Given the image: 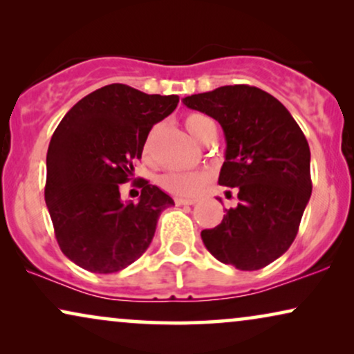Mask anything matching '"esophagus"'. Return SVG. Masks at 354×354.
I'll use <instances>...</instances> for the list:
<instances>
[{
  "instance_id": "1",
  "label": "esophagus",
  "mask_w": 354,
  "mask_h": 354,
  "mask_svg": "<svg viewBox=\"0 0 354 354\" xmlns=\"http://www.w3.org/2000/svg\"><path fill=\"white\" fill-rule=\"evenodd\" d=\"M196 200L193 198H176V205L183 206V205H195Z\"/></svg>"
}]
</instances>
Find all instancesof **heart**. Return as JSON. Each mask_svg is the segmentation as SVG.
<instances>
[{
  "mask_svg": "<svg viewBox=\"0 0 354 354\" xmlns=\"http://www.w3.org/2000/svg\"><path fill=\"white\" fill-rule=\"evenodd\" d=\"M185 129L193 138L205 143L207 135L214 132L216 127L209 119L201 114H190L185 118ZM153 153V133L143 143V158L149 159ZM205 183V176L200 172H167L159 178V185L164 190L177 196H195Z\"/></svg>",
  "mask_w": 354,
  "mask_h": 354,
  "instance_id": "obj_1",
  "label": "heart"
}]
</instances>
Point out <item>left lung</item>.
Masks as SVG:
<instances>
[{"instance_id":"left-lung-1","label":"left lung","mask_w":354,"mask_h":354,"mask_svg":"<svg viewBox=\"0 0 354 354\" xmlns=\"http://www.w3.org/2000/svg\"><path fill=\"white\" fill-rule=\"evenodd\" d=\"M182 101L221 124L227 148L219 185L239 198L219 225L201 232L203 243L221 263L263 269L293 243L311 198L308 140L288 109L256 86L225 85Z\"/></svg>"}]
</instances>
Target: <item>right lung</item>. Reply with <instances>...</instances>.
Returning a JSON list of instances; mask_svg holds the SVG:
<instances>
[{"label": "right lung", "mask_w": 354, "mask_h": 354, "mask_svg": "<svg viewBox=\"0 0 354 354\" xmlns=\"http://www.w3.org/2000/svg\"><path fill=\"white\" fill-rule=\"evenodd\" d=\"M178 104L177 95H147L111 84L71 108L46 154L45 201L57 245L72 263L113 274L151 243L161 212L174 200L145 178L138 201L120 200L149 130Z\"/></svg>", "instance_id": "add662e5"}]
</instances>
